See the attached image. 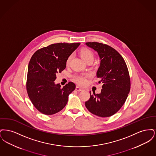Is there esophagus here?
<instances>
[{
  "instance_id": "esophagus-1",
  "label": "esophagus",
  "mask_w": 156,
  "mask_h": 156,
  "mask_svg": "<svg viewBox=\"0 0 156 156\" xmlns=\"http://www.w3.org/2000/svg\"><path fill=\"white\" fill-rule=\"evenodd\" d=\"M75 89H76L77 91H82V90H83V89L82 88L80 87H78V86H77V87H76Z\"/></svg>"
}]
</instances>
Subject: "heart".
I'll return each mask as SVG.
<instances>
[{"label": "heart", "instance_id": "1", "mask_svg": "<svg viewBox=\"0 0 156 156\" xmlns=\"http://www.w3.org/2000/svg\"><path fill=\"white\" fill-rule=\"evenodd\" d=\"M80 55L82 58L83 59L85 62L88 60V59H94V53L91 50H90L88 48H82L81 50L80 51ZM71 58V56H69L67 59L66 61V64L67 66L69 65L70 61ZM89 76L88 74L85 75H76L74 76V80L75 81L78 82V83L80 84H83L84 83H85V82L87 81V78Z\"/></svg>", "mask_w": 156, "mask_h": 156}]
</instances>
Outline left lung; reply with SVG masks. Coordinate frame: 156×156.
I'll use <instances>...</instances> for the list:
<instances>
[{"instance_id": "left-lung-1", "label": "left lung", "mask_w": 156, "mask_h": 156, "mask_svg": "<svg viewBox=\"0 0 156 156\" xmlns=\"http://www.w3.org/2000/svg\"><path fill=\"white\" fill-rule=\"evenodd\" d=\"M85 44L97 52L100 65L97 78L102 83L101 92L93 94L85 102L87 109L102 118L111 116L125 104L130 89V80L126 62L120 54L108 45L97 42Z\"/></svg>"}]
</instances>
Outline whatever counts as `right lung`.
<instances>
[{
    "label": "right lung",
    "instance_id": "right-lung-1",
    "mask_svg": "<svg viewBox=\"0 0 156 156\" xmlns=\"http://www.w3.org/2000/svg\"><path fill=\"white\" fill-rule=\"evenodd\" d=\"M80 45L57 43L34 52L28 66L26 88L32 104L41 113L51 115L61 111L67 105L69 95L74 90L69 82L61 88L55 83L56 74L66 68L67 59Z\"/></svg>",
    "mask_w": 156,
    "mask_h": 156
}]
</instances>
